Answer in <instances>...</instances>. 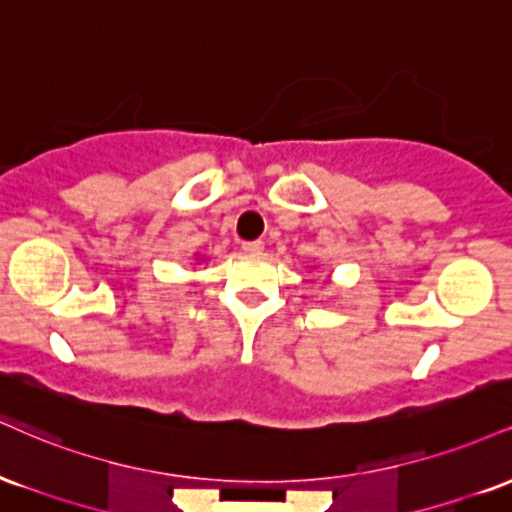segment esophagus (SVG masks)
I'll list each match as a JSON object with an SVG mask.
<instances>
[{
    "label": "esophagus",
    "mask_w": 512,
    "mask_h": 512,
    "mask_svg": "<svg viewBox=\"0 0 512 512\" xmlns=\"http://www.w3.org/2000/svg\"><path fill=\"white\" fill-rule=\"evenodd\" d=\"M243 250L250 252V255H260V252L264 250V243L262 240H245Z\"/></svg>",
    "instance_id": "1"
}]
</instances>
